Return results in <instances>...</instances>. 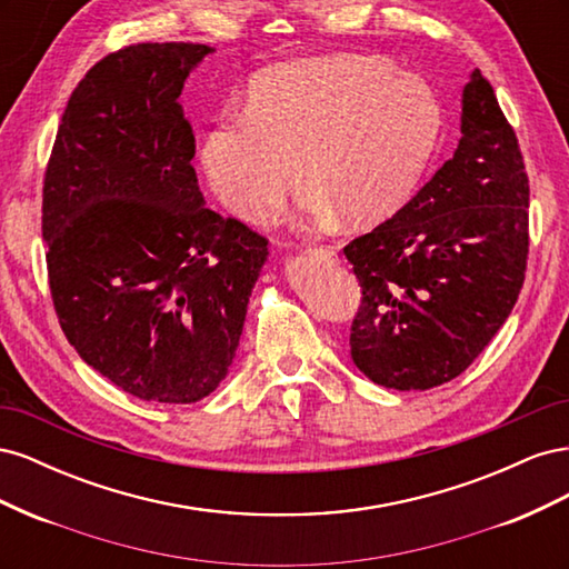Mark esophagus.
I'll list each match as a JSON object with an SVG mask.
<instances>
[{
  "mask_svg": "<svg viewBox=\"0 0 569 569\" xmlns=\"http://www.w3.org/2000/svg\"><path fill=\"white\" fill-rule=\"evenodd\" d=\"M308 253L320 256V258H332V256H335V249H332V247H316V249H311Z\"/></svg>",
  "mask_w": 569,
  "mask_h": 569,
  "instance_id": "obj_1",
  "label": "esophagus"
}]
</instances>
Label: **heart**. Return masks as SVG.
<instances>
[{
    "label": "heart",
    "instance_id": "1",
    "mask_svg": "<svg viewBox=\"0 0 569 569\" xmlns=\"http://www.w3.org/2000/svg\"><path fill=\"white\" fill-rule=\"evenodd\" d=\"M441 104L429 84L372 57H318L256 76L247 109L203 134L206 180L228 209L268 222L301 176L303 213L353 226L399 206L432 159Z\"/></svg>",
    "mask_w": 569,
    "mask_h": 569
}]
</instances>
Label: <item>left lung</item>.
I'll use <instances>...</instances> for the list:
<instances>
[{"label": "left lung", "instance_id": "8db88e82", "mask_svg": "<svg viewBox=\"0 0 569 569\" xmlns=\"http://www.w3.org/2000/svg\"><path fill=\"white\" fill-rule=\"evenodd\" d=\"M460 104L453 159L343 247L363 289L351 358L387 389L451 382L501 330L525 282L529 180L518 137L477 68Z\"/></svg>", "mask_w": 569, "mask_h": 569}]
</instances>
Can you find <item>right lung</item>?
<instances>
[{"mask_svg": "<svg viewBox=\"0 0 569 569\" xmlns=\"http://www.w3.org/2000/svg\"><path fill=\"white\" fill-rule=\"evenodd\" d=\"M213 47L130 44L61 116L42 189L49 289L78 356L126 393L194 403L232 366L268 239L206 209L180 94Z\"/></svg>", "mask_w": 569, "mask_h": 569, "instance_id": "1", "label": "right lung"}]
</instances>
